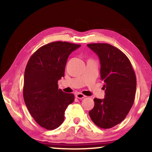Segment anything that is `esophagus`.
<instances>
[{
  "label": "esophagus",
  "instance_id": "34e87169",
  "mask_svg": "<svg viewBox=\"0 0 152 152\" xmlns=\"http://www.w3.org/2000/svg\"><path fill=\"white\" fill-rule=\"evenodd\" d=\"M75 96H76L77 98H78V99H83V98H84L85 97H86L84 95H83L82 93H76Z\"/></svg>",
  "mask_w": 152,
  "mask_h": 152
}]
</instances>
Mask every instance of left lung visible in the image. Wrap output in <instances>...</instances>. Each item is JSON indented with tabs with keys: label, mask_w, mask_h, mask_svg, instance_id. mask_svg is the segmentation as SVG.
Segmentation results:
<instances>
[{
	"label": "left lung",
	"mask_w": 152,
	"mask_h": 152,
	"mask_svg": "<svg viewBox=\"0 0 152 152\" xmlns=\"http://www.w3.org/2000/svg\"><path fill=\"white\" fill-rule=\"evenodd\" d=\"M100 62V77L104 83V98H95L89 111L92 121L102 129H110L123 121L134 102L136 77L132 64L121 50L108 43H90Z\"/></svg>",
	"instance_id": "left-lung-1"
}]
</instances>
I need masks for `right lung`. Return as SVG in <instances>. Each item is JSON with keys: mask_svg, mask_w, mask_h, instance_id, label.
<instances>
[{"mask_svg": "<svg viewBox=\"0 0 152 152\" xmlns=\"http://www.w3.org/2000/svg\"><path fill=\"white\" fill-rule=\"evenodd\" d=\"M80 46L66 41L50 43L39 48L27 64L25 103L37 124L48 130L63 123L66 108L74 102V95L58 88L57 83L64 76L68 57Z\"/></svg>", "mask_w": 152, "mask_h": 152, "instance_id": "obj_1", "label": "right lung"}]
</instances>
